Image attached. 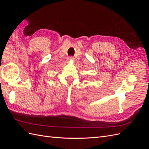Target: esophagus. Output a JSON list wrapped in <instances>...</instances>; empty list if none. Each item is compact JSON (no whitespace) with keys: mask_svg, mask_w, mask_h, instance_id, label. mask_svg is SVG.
Returning a JSON list of instances; mask_svg holds the SVG:
<instances>
[{"mask_svg":"<svg viewBox=\"0 0 149 149\" xmlns=\"http://www.w3.org/2000/svg\"><path fill=\"white\" fill-rule=\"evenodd\" d=\"M74 60V58H73V56H69V57H68V60L71 61V60Z\"/></svg>","mask_w":149,"mask_h":149,"instance_id":"34e87169","label":"esophagus"}]
</instances>
